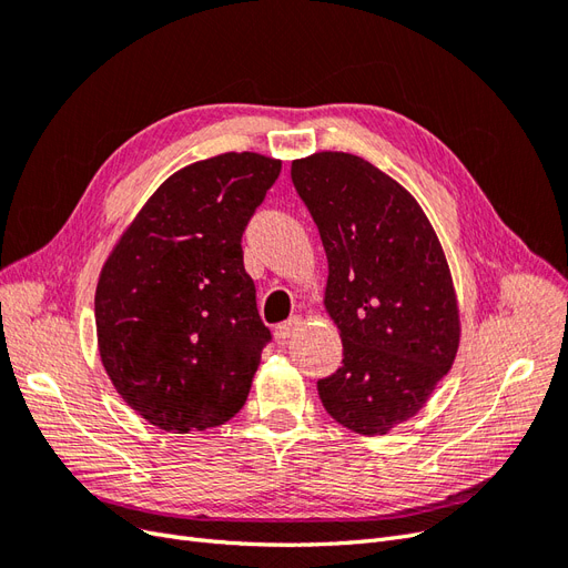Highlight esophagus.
Here are the masks:
<instances>
[{"mask_svg": "<svg viewBox=\"0 0 568 568\" xmlns=\"http://www.w3.org/2000/svg\"><path fill=\"white\" fill-rule=\"evenodd\" d=\"M301 326H303V317L294 315L291 320L277 324V329H274V332H277V338L286 341V338H291V336H296V334L301 332Z\"/></svg>", "mask_w": 568, "mask_h": 568, "instance_id": "34e87169", "label": "esophagus"}]
</instances>
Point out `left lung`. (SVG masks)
I'll use <instances>...</instances> for the list:
<instances>
[{
    "label": "left lung",
    "mask_w": 568,
    "mask_h": 568,
    "mask_svg": "<svg viewBox=\"0 0 568 568\" xmlns=\"http://www.w3.org/2000/svg\"><path fill=\"white\" fill-rule=\"evenodd\" d=\"M291 180L329 263L324 311L343 365L317 382L326 412L363 436L412 419L450 372L462 322L436 230L417 199L369 161L317 151Z\"/></svg>",
    "instance_id": "obj_1"
}]
</instances>
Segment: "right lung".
Here are the masks:
<instances>
[{
	"instance_id": "right-lung-1",
	"label": "right lung",
	"mask_w": 568,
	"mask_h": 568,
	"mask_svg": "<svg viewBox=\"0 0 568 568\" xmlns=\"http://www.w3.org/2000/svg\"><path fill=\"white\" fill-rule=\"evenodd\" d=\"M282 161L227 151L170 175L120 234L94 296L113 388L168 434L205 432L244 407L270 329L242 234Z\"/></svg>"
}]
</instances>
